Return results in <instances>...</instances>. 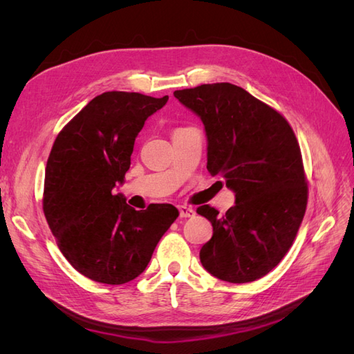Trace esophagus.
I'll return each instance as SVG.
<instances>
[{
  "instance_id": "esophagus-1",
  "label": "esophagus",
  "mask_w": 354,
  "mask_h": 354,
  "mask_svg": "<svg viewBox=\"0 0 354 354\" xmlns=\"http://www.w3.org/2000/svg\"><path fill=\"white\" fill-rule=\"evenodd\" d=\"M178 212H180V217H185V218L194 217V216H195L194 208H190V207H187V205H180V207H178Z\"/></svg>"
}]
</instances>
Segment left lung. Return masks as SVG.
<instances>
[{"label":"left lung","mask_w":354,"mask_h":354,"mask_svg":"<svg viewBox=\"0 0 354 354\" xmlns=\"http://www.w3.org/2000/svg\"><path fill=\"white\" fill-rule=\"evenodd\" d=\"M174 95L205 125L209 174L236 196L224 216L209 205L196 209L212 224L201 263L226 282L260 279L291 248L306 214L308 189L294 130L276 109L229 82Z\"/></svg>","instance_id":"left-lung-1"}]
</instances>
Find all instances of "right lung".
I'll return each instance as SVG.
<instances>
[{
    "label": "right lung",
    "mask_w": 354,
    "mask_h": 354,
    "mask_svg": "<svg viewBox=\"0 0 354 354\" xmlns=\"http://www.w3.org/2000/svg\"><path fill=\"white\" fill-rule=\"evenodd\" d=\"M167 100L168 95L106 91L75 115L53 143L42 209L62 254L94 282L136 279L178 217L171 203L136 211L113 192L130 168L145 121Z\"/></svg>",
    "instance_id": "right-lung-1"
}]
</instances>
